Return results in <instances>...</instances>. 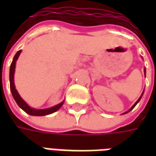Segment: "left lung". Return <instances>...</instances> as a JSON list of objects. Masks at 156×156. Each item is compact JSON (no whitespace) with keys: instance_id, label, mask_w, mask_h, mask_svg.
Returning <instances> with one entry per match:
<instances>
[{"instance_id":"8db88e82","label":"left lung","mask_w":156,"mask_h":156,"mask_svg":"<svg viewBox=\"0 0 156 156\" xmlns=\"http://www.w3.org/2000/svg\"><path fill=\"white\" fill-rule=\"evenodd\" d=\"M144 73H145V69H144ZM142 95H143V94H142ZM142 95H141L140 97V98H139V99H138V100H137V102H136V103H135V104H134V105H133V106H132V107H131L130 109H129V111H128V112H129V111H130V110H132V109H133V108H134V107H135V105H137L138 103H139V101H140V98H141V97H142Z\"/></svg>"}]
</instances>
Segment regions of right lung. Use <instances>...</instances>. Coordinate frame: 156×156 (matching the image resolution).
<instances>
[{"label":"right lung","mask_w":156,"mask_h":156,"mask_svg":"<svg viewBox=\"0 0 156 156\" xmlns=\"http://www.w3.org/2000/svg\"><path fill=\"white\" fill-rule=\"evenodd\" d=\"M22 50H19L13 58V61H12V64H11V68H10V88H11V91H12V96L16 102V104L18 105L20 108H22L26 113H27L30 115H35V116H43V115H50L51 113H54L59 108H61L62 105H63V102H62L61 104L56 105L54 107L47 108V109H35V108H32L29 107L28 105L26 104L24 100L22 99L18 93L16 91L15 88V84H14V73H15V67H16V61L17 60L19 55L21 53Z\"/></svg>","instance_id":"add662e5"}]
</instances>
